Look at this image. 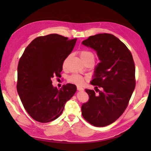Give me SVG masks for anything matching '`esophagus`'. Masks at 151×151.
<instances>
[{"label": "esophagus", "mask_w": 151, "mask_h": 151, "mask_svg": "<svg viewBox=\"0 0 151 151\" xmlns=\"http://www.w3.org/2000/svg\"><path fill=\"white\" fill-rule=\"evenodd\" d=\"M77 90L78 91H83L84 90V89H83L81 86H77Z\"/></svg>", "instance_id": "1"}]
</instances>
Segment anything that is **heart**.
I'll list each match as a JSON object with an SVG mask.
<instances>
[{"instance_id":"b5f03b06","label":"heart","mask_w":151,"mask_h":151,"mask_svg":"<svg viewBox=\"0 0 151 151\" xmlns=\"http://www.w3.org/2000/svg\"><path fill=\"white\" fill-rule=\"evenodd\" d=\"M79 54L81 59L84 63L88 62V61H91V62H94L95 56L91 51L88 50H81L79 52ZM85 80L86 78L83 77L82 76L75 75V74L70 75L67 78V81L69 82L78 86H82V84H84Z\"/></svg>"}]
</instances>
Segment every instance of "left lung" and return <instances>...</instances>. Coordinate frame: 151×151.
<instances>
[{
    "label": "left lung",
    "instance_id": "left-lung-1",
    "mask_svg": "<svg viewBox=\"0 0 151 151\" xmlns=\"http://www.w3.org/2000/svg\"><path fill=\"white\" fill-rule=\"evenodd\" d=\"M82 44L97 51L101 62L95 67L91 82L99 94L86 89L89 99L82 105V115L95 127L108 126L123 114L135 88L132 55L113 34H96L83 41Z\"/></svg>",
    "mask_w": 151,
    "mask_h": 151
}]
</instances>
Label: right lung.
I'll return each mask as SVG.
<instances>
[{
    "instance_id": "obj_1",
    "label": "right lung",
    "mask_w": 151,
    "mask_h": 151,
    "mask_svg": "<svg viewBox=\"0 0 151 151\" xmlns=\"http://www.w3.org/2000/svg\"><path fill=\"white\" fill-rule=\"evenodd\" d=\"M76 40L56 34L39 36L28 45L19 60L17 90L24 109L34 120L48 123L56 119L75 93V85L67 84L58 90L51 79L61 75L64 60Z\"/></svg>"
}]
</instances>
